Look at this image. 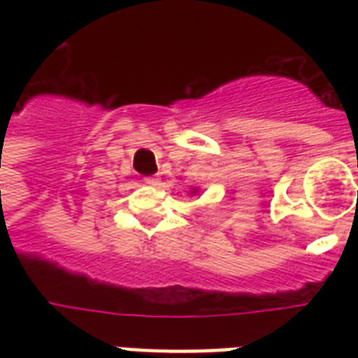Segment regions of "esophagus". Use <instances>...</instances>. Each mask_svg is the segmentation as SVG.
Instances as JSON below:
<instances>
[{
  "instance_id": "34e87169",
  "label": "esophagus",
  "mask_w": 358,
  "mask_h": 358,
  "mask_svg": "<svg viewBox=\"0 0 358 358\" xmlns=\"http://www.w3.org/2000/svg\"><path fill=\"white\" fill-rule=\"evenodd\" d=\"M145 182H148V184H153V186H157V184H159V176H149V178H145Z\"/></svg>"
}]
</instances>
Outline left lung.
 Returning a JSON list of instances; mask_svg holds the SVG:
<instances>
[{"instance_id":"obj_1","label":"left lung","mask_w":358,"mask_h":358,"mask_svg":"<svg viewBox=\"0 0 358 358\" xmlns=\"http://www.w3.org/2000/svg\"><path fill=\"white\" fill-rule=\"evenodd\" d=\"M197 194V189H192V195H195Z\"/></svg>"}]
</instances>
